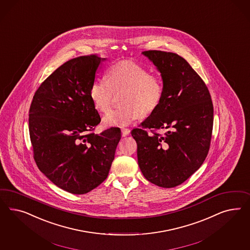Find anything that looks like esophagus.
I'll use <instances>...</instances> for the list:
<instances>
[{
    "instance_id": "34e87169",
    "label": "esophagus",
    "mask_w": 250,
    "mask_h": 250,
    "mask_svg": "<svg viewBox=\"0 0 250 250\" xmlns=\"http://www.w3.org/2000/svg\"><path fill=\"white\" fill-rule=\"evenodd\" d=\"M129 134H130V129L122 128V135H123V136H128Z\"/></svg>"
}]
</instances>
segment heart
<instances>
[{
    "instance_id": "b5f03b06",
    "label": "heart",
    "mask_w": 250,
    "mask_h": 250,
    "mask_svg": "<svg viewBox=\"0 0 250 250\" xmlns=\"http://www.w3.org/2000/svg\"><path fill=\"white\" fill-rule=\"evenodd\" d=\"M122 93L123 106L109 111L103 117L106 126H126L138 117L154 113L164 97V83L158 75L133 61L113 65L106 77H97L91 85L90 95L94 107L106 112L114 93Z\"/></svg>"
}]
</instances>
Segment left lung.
Instances as JSON below:
<instances>
[{
    "label": "left lung",
    "mask_w": 250,
    "mask_h": 250,
    "mask_svg": "<svg viewBox=\"0 0 250 250\" xmlns=\"http://www.w3.org/2000/svg\"><path fill=\"white\" fill-rule=\"evenodd\" d=\"M143 54L161 73L164 97L131 134L145 178L159 187L173 188L189 179L207 157L213 125L211 94L202 78L178 54L160 50ZM160 128L167 131L160 134Z\"/></svg>",
    "instance_id": "left-lung-1"
}]
</instances>
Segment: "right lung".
I'll return each instance as SVG.
<instances>
[{
	"label": "right lung",
	"instance_id": "right-lung-1",
	"mask_svg": "<svg viewBox=\"0 0 250 250\" xmlns=\"http://www.w3.org/2000/svg\"><path fill=\"white\" fill-rule=\"evenodd\" d=\"M96 54L65 62L39 86L29 109L34 159L55 185L84 194L104 182L121 130H93L101 117L90 89L102 62Z\"/></svg>",
	"mask_w": 250,
	"mask_h": 250
}]
</instances>
